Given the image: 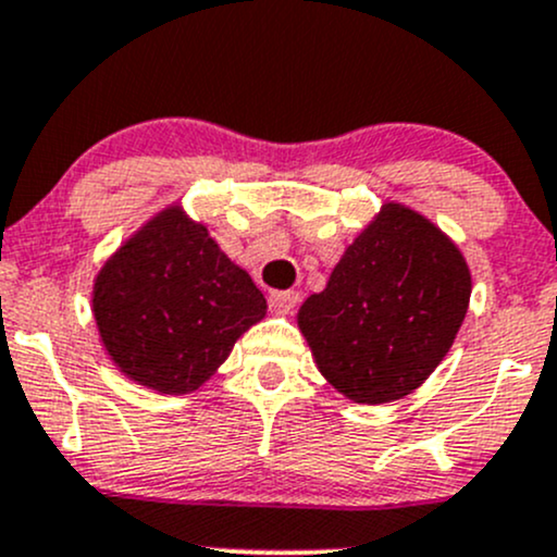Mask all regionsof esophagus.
Returning <instances> with one entry per match:
<instances>
[{
    "label": "esophagus",
    "mask_w": 557,
    "mask_h": 557,
    "mask_svg": "<svg viewBox=\"0 0 557 557\" xmlns=\"http://www.w3.org/2000/svg\"><path fill=\"white\" fill-rule=\"evenodd\" d=\"M300 300V295L292 289H284V292H271V297H268V305H271V310H276V313H286V310H292Z\"/></svg>",
    "instance_id": "1"
}]
</instances>
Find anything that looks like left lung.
Listing matches in <instances>:
<instances>
[{
    "label": "left lung",
    "mask_w": 557,
    "mask_h": 557,
    "mask_svg": "<svg viewBox=\"0 0 557 557\" xmlns=\"http://www.w3.org/2000/svg\"><path fill=\"white\" fill-rule=\"evenodd\" d=\"M468 302L470 271L459 249L422 214L385 205L297 321L321 374L343 396L387 404L444 361Z\"/></svg>",
    "instance_id": "left-lung-1"
}]
</instances>
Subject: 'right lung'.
I'll return each mask as SVG.
<instances>
[{
    "instance_id": "1",
    "label": "right lung",
    "mask_w": 557,
    "mask_h": 557,
    "mask_svg": "<svg viewBox=\"0 0 557 557\" xmlns=\"http://www.w3.org/2000/svg\"><path fill=\"white\" fill-rule=\"evenodd\" d=\"M265 308L249 273L177 207L135 233L106 262L92 292L113 363L159 393L196 391Z\"/></svg>"
}]
</instances>
